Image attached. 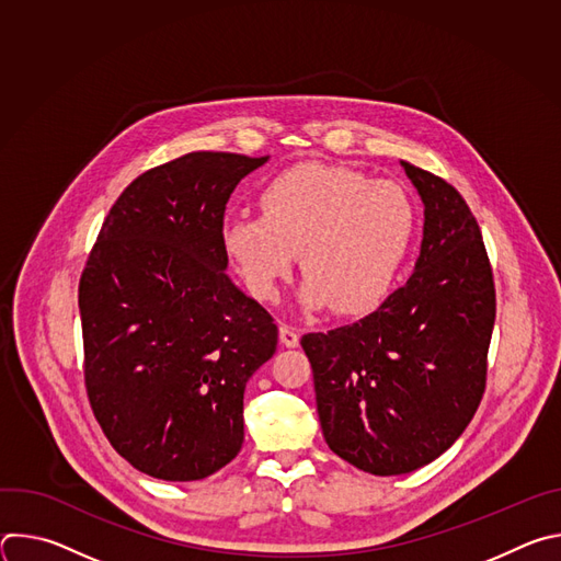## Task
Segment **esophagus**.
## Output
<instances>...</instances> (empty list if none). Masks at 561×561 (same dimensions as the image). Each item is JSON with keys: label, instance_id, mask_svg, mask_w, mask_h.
Segmentation results:
<instances>
[{"label": "esophagus", "instance_id": "esophagus-1", "mask_svg": "<svg viewBox=\"0 0 561 561\" xmlns=\"http://www.w3.org/2000/svg\"><path fill=\"white\" fill-rule=\"evenodd\" d=\"M279 342H282L284 346H288V348L299 346V333H297V329H293V327H288V324H282V327H279Z\"/></svg>", "mask_w": 561, "mask_h": 561}]
</instances>
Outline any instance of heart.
<instances>
[{"label": "heart", "instance_id": "1", "mask_svg": "<svg viewBox=\"0 0 561 561\" xmlns=\"http://www.w3.org/2000/svg\"><path fill=\"white\" fill-rule=\"evenodd\" d=\"M262 215H230L221 244L260 301H273L299 255L306 306L362 314L379 306L411 251L417 213L388 180L333 164H299L257 197Z\"/></svg>", "mask_w": 561, "mask_h": 561}]
</instances>
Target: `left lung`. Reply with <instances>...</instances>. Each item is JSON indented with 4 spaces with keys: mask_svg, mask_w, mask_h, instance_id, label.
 <instances>
[{
    "mask_svg": "<svg viewBox=\"0 0 561 561\" xmlns=\"http://www.w3.org/2000/svg\"><path fill=\"white\" fill-rule=\"evenodd\" d=\"M402 167L424 202L415 273L359 322L301 337L327 444L381 477L431 463L470 424L497 308L482 230L463 197Z\"/></svg>",
    "mask_w": 561,
    "mask_h": 561,
    "instance_id": "obj_1",
    "label": "left lung"
}]
</instances>
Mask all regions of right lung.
<instances>
[{
    "label": "right lung",
    "mask_w": 561,
    "mask_h": 561,
    "mask_svg": "<svg viewBox=\"0 0 561 561\" xmlns=\"http://www.w3.org/2000/svg\"><path fill=\"white\" fill-rule=\"evenodd\" d=\"M266 157L188 152L139 175L79 279L89 402L111 446L164 482H195L244 444V390L277 351L271 312L226 275L230 193Z\"/></svg>",
    "instance_id": "add662e5"
}]
</instances>
